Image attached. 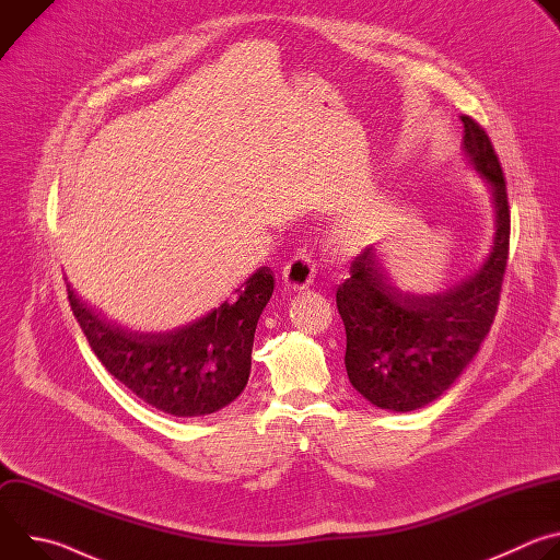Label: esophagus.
<instances>
[{
	"instance_id": "obj_1",
	"label": "esophagus",
	"mask_w": 560,
	"mask_h": 560,
	"mask_svg": "<svg viewBox=\"0 0 560 560\" xmlns=\"http://www.w3.org/2000/svg\"><path fill=\"white\" fill-rule=\"evenodd\" d=\"M314 275H316V264L312 259V255L301 248L283 268V283L290 290H303L310 288L314 283Z\"/></svg>"
}]
</instances>
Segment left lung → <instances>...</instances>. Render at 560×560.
Returning <instances> with one entry per match:
<instances>
[{
    "mask_svg": "<svg viewBox=\"0 0 560 560\" xmlns=\"http://www.w3.org/2000/svg\"><path fill=\"white\" fill-rule=\"evenodd\" d=\"M460 121L465 154L490 184L497 210L490 257L443 292L408 294L389 283L376 250L365 248L337 290L348 378L381 410L412 412L439 398L481 348L499 310L510 253L505 177L488 132L467 115Z\"/></svg>",
    "mask_w": 560,
    "mask_h": 560,
    "instance_id": "obj_1",
    "label": "left lung"
}]
</instances>
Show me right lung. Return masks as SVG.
Returning <instances> with one entry per match:
<instances>
[{"mask_svg":"<svg viewBox=\"0 0 560 560\" xmlns=\"http://www.w3.org/2000/svg\"><path fill=\"white\" fill-rule=\"evenodd\" d=\"M68 301L79 328L106 370L141 401L173 417L212 415L244 392L250 376L259 316L275 290L270 268H259L234 301L171 332H130L113 326L79 299Z\"/></svg>","mask_w":560,"mask_h":560,"instance_id":"obj_1","label":"right lung"}]
</instances>
